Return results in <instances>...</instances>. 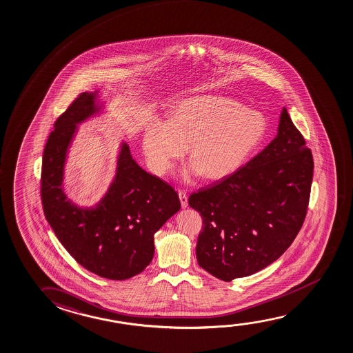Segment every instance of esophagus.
<instances>
[{
  "label": "esophagus",
  "mask_w": 353,
  "mask_h": 353,
  "mask_svg": "<svg viewBox=\"0 0 353 353\" xmlns=\"http://www.w3.org/2000/svg\"><path fill=\"white\" fill-rule=\"evenodd\" d=\"M179 200H181V205H182V208L185 209V208L188 206V196H187V194H185L184 192H181V190L179 192Z\"/></svg>",
  "instance_id": "1"
}]
</instances>
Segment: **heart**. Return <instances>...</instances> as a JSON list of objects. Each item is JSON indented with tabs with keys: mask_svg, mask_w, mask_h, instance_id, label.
Returning <instances> with one entry per match:
<instances>
[{
	"mask_svg": "<svg viewBox=\"0 0 353 353\" xmlns=\"http://www.w3.org/2000/svg\"><path fill=\"white\" fill-rule=\"evenodd\" d=\"M268 123L259 112L217 96L185 98L168 123L154 120L144 128L142 148L158 176L170 172L187 145L192 161L184 171L190 179H222L234 174L266 137Z\"/></svg>",
	"mask_w": 353,
	"mask_h": 353,
	"instance_id": "obj_1",
	"label": "heart"
}]
</instances>
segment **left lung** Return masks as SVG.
Returning <instances> with one entry per match:
<instances>
[{"instance_id":"obj_1","label":"left lung","mask_w":353,"mask_h":353,"mask_svg":"<svg viewBox=\"0 0 353 353\" xmlns=\"http://www.w3.org/2000/svg\"><path fill=\"white\" fill-rule=\"evenodd\" d=\"M313 158L281 109L278 133L255 158L190 195L203 216L196 243L201 268L230 281L263 270L292 245L306 217Z\"/></svg>"}]
</instances>
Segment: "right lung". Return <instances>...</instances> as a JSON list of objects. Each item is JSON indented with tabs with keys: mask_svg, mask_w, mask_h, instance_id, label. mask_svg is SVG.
<instances>
[{
	"mask_svg": "<svg viewBox=\"0 0 353 353\" xmlns=\"http://www.w3.org/2000/svg\"><path fill=\"white\" fill-rule=\"evenodd\" d=\"M98 93H81L54 123L42 159V205L61 245L82 267L123 281L152 262L154 234L179 212L181 201L170 184L138 165L125 141L102 198L88 206L68 198L65 166L79 125L107 112Z\"/></svg>",
	"mask_w": 353,
	"mask_h": 353,
	"instance_id": "1",
	"label": "right lung"
}]
</instances>
